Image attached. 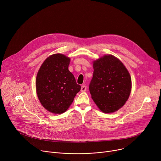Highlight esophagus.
Wrapping results in <instances>:
<instances>
[{
	"label": "esophagus",
	"mask_w": 161,
	"mask_h": 161,
	"mask_svg": "<svg viewBox=\"0 0 161 161\" xmlns=\"http://www.w3.org/2000/svg\"><path fill=\"white\" fill-rule=\"evenodd\" d=\"M86 87L85 85H82L81 87V91L85 92V91H86Z\"/></svg>",
	"instance_id": "obj_1"
}]
</instances>
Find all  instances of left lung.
Segmentation results:
<instances>
[{"label":"left lung","instance_id":"obj_1","mask_svg":"<svg viewBox=\"0 0 161 161\" xmlns=\"http://www.w3.org/2000/svg\"><path fill=\"white\" fill-rule=\"evenodd\" d=\"M93 67V78L89 85L92 99L103 113L117 111L125 104L131 92V77L128 70L112 55L94 60Z\"/></svg>","mask_w":161,"mask_h":161}]
</instances>
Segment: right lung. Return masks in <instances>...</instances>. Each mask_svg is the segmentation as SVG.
Wrapping results in <instances>:
<instances>
[{
    "instance_id": "obj_1",
    "label": "right lung",
    "mask_w": 161,
    "mask_h": 161,
    "mask_svg": "<svg viewBox=\"0 0 161 161\" xmlns=\"http://www.w3.org/2000/svg\"><path fill=\"white\" fill-rule=\"evenodd\" d=\"M70 58L55 53L46 59L37 72L36 93L42 106L55 114L64 113L69 108L81 86L69 71Z\"/></svg>"
}]
</instances>
